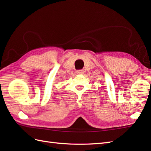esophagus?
I'll use <instances>...</instances> for the list:
<instances>
[{"mask_svg": "<svg viewBox=\"0 0 151 151\" xmlns=\"http://www.w3.org/2000/svg\"><path fill=\"white\" fill-rule=\"evenodd\" d=\"M76 73H77L78 75H82V74L84 73V70H78L77 71H76Z\"/></svg>", "mask_w": 151, "mask_h": 151, "instance_id": "obj_1", "label": "esophagus"}]
</instances>
